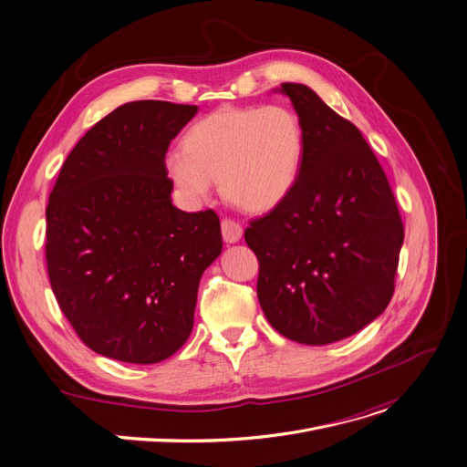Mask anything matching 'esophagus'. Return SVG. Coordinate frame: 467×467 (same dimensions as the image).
I'll list each match as a JSON object with an SVG mask.
<instances>
[{"label": "esophagus", "instance_id": "obj_1", "mask_svg": "<svg viewBox=\"0 0 467 467\" xmlns=\"http://www.w3.org/2000/svg\"><path fill=\"white\" fill-rule=\"evenodd\" d=\"M242 234H244V229H242V225L238 222H234L231 218H225L222 222V236H223V240L227 244L238 242L242 238Z\"/></svg>", "mask_w": 467, "mask_h": 467}]
</instances>
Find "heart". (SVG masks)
<instances>
[{"instance_id":"1","label":"heart","mask_w":467,"mask_h":467,"mask_svg":"<svg viewBox=\"0 0 467 467\" xmlns=\"http://www.w3.org/2000/svg\"><path fill=\"white\" fill-rule=\"evenodd\" d=\"M304 154L298 117L283 106H223L199 119L182 149L165 156V171L190 202L204 201L214 181L233 204L268 212L296 184Z\"/></svg>"}]
</instances>
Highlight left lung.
Returning a JSON list of instances; mask_svg holds the SVG:
<instances>
[{
	"mask_svg": "<svg viewBox=\"0 0 467 467\" xmlns=\"http://www.w3.org/2000/svg\"><path fill=\"white\" fill-rule=\"evenodd\" d=\"M298 113L304 154L286 199L251 220L257 296L290 341H341L386 311L404 225L388 177L356 126L302 83H281Z\"/></svg>",
	"mask_w": 467,
	"mask_h": 467,
	"instance_id": "left-lung-1",
	"label": "left lung"
}]
</instances>
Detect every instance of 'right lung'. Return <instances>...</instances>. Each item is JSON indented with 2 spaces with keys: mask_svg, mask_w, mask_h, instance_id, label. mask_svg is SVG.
<instances>
[{
  "mask_svg": "<svg viewBox=\"0 0 467 467\" xmlns=\"http://www.w3.org/2000/svg\"><path fill=\"white\" fill-rule=\"evenodd\" d=\"M197 106H119L65 160L47 206V266L63 315L93 352L150 365L193 327L202 272L222 253L214 210L171 202L165 152Z\"/></svg>",
  "mask_w": 467,
  "mask_h": 467,
  "instance_id": "right-lung-1",
  "label": "right lung"
}]
</instances>
